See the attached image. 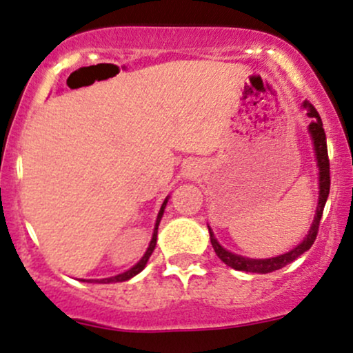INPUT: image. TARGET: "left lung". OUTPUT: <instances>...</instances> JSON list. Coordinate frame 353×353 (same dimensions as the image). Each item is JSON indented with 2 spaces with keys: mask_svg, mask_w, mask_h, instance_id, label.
Wrapping results in <instances>:
<instances>
[{
  "mask_svg": "<svg viewBox=\"0 0 353 353\" xmlns=\"http://www.w3.org/2000/svg\"><path fill=\"white\" fill-rule=\"evenodd\" d=\"M303 108L307 110V114L310 117L308 133H310L312 141H314L316 166H319V205H316V213H315L314 221H312L310 232H308V235L305 236L302 243H299L295 248H292L290 252L283 253V255L273 256V259H247V256H241V255H236V253L225 250L219 241H216L212 228L208 227L210 241H212L213 250H215L216 255H219L221 262L227 263L228 267L235 268V270L252 272V273H270V272L280 270V268H283L285 265L292 263L294 260L299 259L302 253L310 250V247L314 245V241L316 239L320 219H322V213H323V207H325L328 193H330V161H328L327 137H325V132H323L322 118H320L319 112H316L315 106L312 105V103L303 101Z\"/></svg>",
  "mask_w": 353,
  "mask_h": 353,
  "instance_id": "1",
  "label": "left lung"
}]
</instances>
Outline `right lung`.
I'll list each match as a JSON object with an SVG mask.
<instances>
[{
	"instance_id": "1",
	"label": "right lung",
	"mask_w": 353,
	"mask_h": 353,
	"mask_svg": "<svg viewBox=\"0 0 353 353\" xmlns=\"http://www.w3.org/2000/svg\"><path fill=\"white\" fill-rule=\"evenodd\" d=\"M166 201H168V198H165L163 205H161L160 212H158V216H157V223H155V230H153V236H152V241H150V247L148 250L145 252V255L141 256V260L138 262L134 267L130 268V270H126L125 273H120V275L117 276H110V279H101V280H83V282H91V283H117V282H125V280H130L132 276L138 275L143 268L146 267V262H148V259L152 256L153 250H155V245H157V235H158V225H160V220L161 216H163V212H165V207H166Z\"/></svg>"
}]
</instances>
